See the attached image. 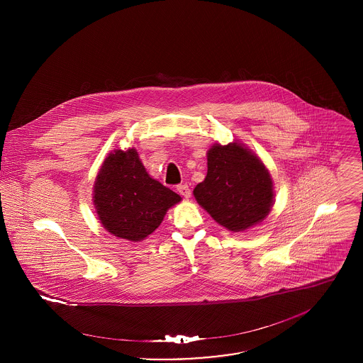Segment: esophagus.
<instances>
[{
    "mask_svg": "<svg viewBox=\"0 0 363 363\" xmlns=\"http://www.w3.org/2000/svg\"><path fill=\"white\" fill-rule=\"evenodd\" d=\"M176 190H177L179 194H182L184 199H190V196H191V190H190V187H189L187 184H179Z\"/></svg>",
    "mask_w": 363,
    "mask_h": 363,
    "instance_id": "obj_1",
    "label": "esophagus"
}]
</instances>
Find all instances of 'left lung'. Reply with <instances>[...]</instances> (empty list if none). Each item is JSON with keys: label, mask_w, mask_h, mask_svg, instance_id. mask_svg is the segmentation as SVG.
I'll list each match as a JSON object with an SVG mask.
<instances>
[{"label": "left lung", "mask_w": 363, "mask_h": 363, "mask_svg": "<svg viewBox=\"0 0 363 363\" xmlns=\"http://www.w3.org/2000/svg\"><path fill=\"white\" fill-rule=\"evenodd\" d=\"M204 182L193 191L215 222L245 232L262 222L274 204V182L262 160L245 144H213Z\"/></svg>", "instance_id": "obj_1"}]
</instances>
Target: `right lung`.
I'll use <instances>...</instances> for the list:
<instances>
[{
	"instance_id": "right-lung-1",
	"label": "right lung",
	"mask_w": 363,
	"mask_h": 363,
	"mask_svg": "<svg viewBox=\"0 0 363 363\" xmlns=\"http://www.w3.org/2000/svg\"><path fill=\"white\" fill-rule=\"evenodd\" d=\"M94 206L104 229L116 238L141 242L162 223L182 197L152 179L135 148L106 156L94 184Z\"/></svg>"
}]
</instances>
